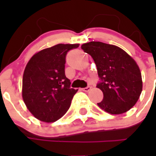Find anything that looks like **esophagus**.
<instances>
[{
    "label": "esophagus",
    "mask_w": 156,
    "mask_h": 156,
    "mask_svg": "<svg viewBox=\"0 0 156 156\" xmlns=\"http://www.w3.org/2000/svg\"><path fill=\"white\" fill-rule=\"evenodd\" d=\"M90 89H91V87H85V88H83L82 90H83V91H86V92H88V91H90Z\"/></svg>",
    "instance_id": "obj_1"
}]
</instances>
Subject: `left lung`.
<instances>
[{
  "instance_id": "8db88e82",
  "label": "left lung",
  "mask_w": 156,
  "mask_h": 156,
  "mask_svg": "<svg viewBox=\"0 0 156 156\" xmlns=\"http://www.w3.org/2000/svg\"><path fill=\"white\" fill-rule=\"evenodd\" d=\"M82 49L91 56L102 82L97 87L104 99L98 106L108 113L119 115L133 108L143 90L138 64L126 52L115 45L102 42L83 44Z\"/></svg>"
}]
</instances>
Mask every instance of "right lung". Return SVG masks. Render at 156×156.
Here are the masks:
<instances>
[{"mask_svg": "<svg viewBox=\"0 0 156 156\" xmlns=\"http://www.w3.org/2000/svg\"><path fill=\"white\" fill-rule=\"evenodd\" d=\"M79 44H59L36 52L23 73L22 95L30 112L44 122H54L66 113L78 90L65 74L66 56Z\"/></svg>", "mask_w": 156, "mask_h": 156, "instance_id": "obj_1", "label": "right lung"}]
</instances>
